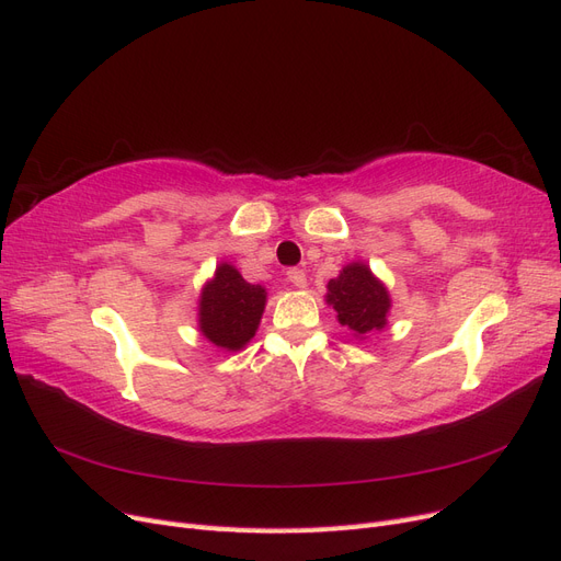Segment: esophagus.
Returning a JSON list of instances; mask_svg holds the SVG:
<instances>
[{
  "label": "esophagus",
  "instance_id": "obj_1",
  "mask_svg": "<svg viewBox=\"0 0 561 561\" xmlns=\"http://www.w3.org/2000/svg\"><path fill=\"white\" fill-rule=\"evenodd\" d=\"M286 277H288V282H291L296 288H305V286H307V275L302 273V270H298V267L288 270Z\"/></svg>",
  "mask_w": 561,
  "mask_h": 561
}]
</instances>
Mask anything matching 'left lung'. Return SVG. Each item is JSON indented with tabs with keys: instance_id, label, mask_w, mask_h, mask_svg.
<instances>
[{
	"instance_id": "1",
	"label": "left lung",
	"mask_w": 561,
	"mask_h": 561,
	"mask_svg": "<svg viewBox=\"0 0 561 561\" xmlns=\"http://www.w3.org/2000/svg\"><path fill=\"white\" fill-rule=\"evenodd\" d=\"M327 302L356 340H366L373 331H382L389 323V288L375 277L364 261L347 263L340 275L327 284Z\"/></svg>"
}]
</instances>
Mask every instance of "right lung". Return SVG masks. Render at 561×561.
<instances>
[{"instance_id": "add662e5", "label": "right lung", "mask_w": 561, "mask_h": 561, "mask_svg": "<svg viewBox=\"0 0 561 561\" xmlns=\"http://www.w3.org/2000/svg\"><path fill=\"white\" fill-rule=\"evenodd\" d=\"M265 302V286L249 284L238 267L219 263L197 298V329L219 350L240 352L256 335Z\"/></svg>"}]
</instances>
